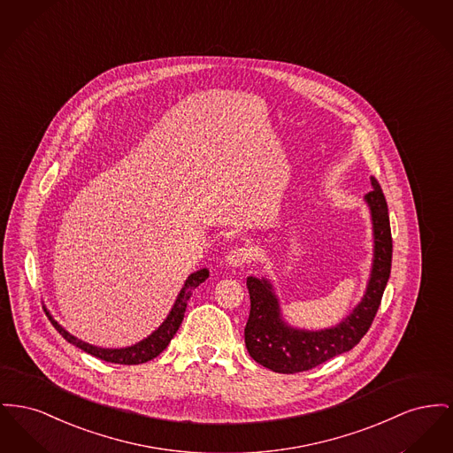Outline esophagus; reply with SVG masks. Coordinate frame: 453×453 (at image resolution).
<instances>
[{
    "instance_id": "1",
    "label": "esophagus",
    "mask_w": 453,
    "mask_h": 453,
    "mask_svg": "<svg viewBox=\"0 0 453 453\" xmlns=\"http://www.w3.org/2000/svg\"><path fill=\"white\" fill-rule=\"evenodd\" d=\"M251 260V251L248 248H233L227 255H226V264L229 266H242Z\"/></svg>"
}]
</instances>
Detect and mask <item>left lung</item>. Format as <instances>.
Returning <instances> with one entry per match:
<instances>
[{"label":"left lung","mask_w":453,"mask_h":453,"mask_svg":"<svg viewBox=\"0 0 453 453\" xmlns=\"http://www.w3.org/2000/svg\"><path fill=\"white\" fill-rule=\"evenodd\" d=\"M372 188L365 195L372 226L370 280L361 301L342 321L319 330L293 326L282 317L280 301L272 282L266 277L250 275L246 279L251 310L244 328V344L258 365L286 374L311 370L357 346L372 326L392 268V233L387 200L374 178Z\"/></svg>","instance_id":"8db88e82"}]
</instances>
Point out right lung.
Masks as SVG:
<instances>
[{"instance_id": "1", "label": "right lung", "mask_w": 453, "mask_h": 453, "mask_svg": "<svg viewBox=\"0 0 453 453\" xmlns=\"http://www.w3.org/2000/svg\"><path fill=\"white\" fill-rule=\"evenodd\" d=\"M207 277H209V268H200V270L189 273L187 280H185V286L181 288V291L178 294V297H176V301H174V304L169 311V315L160 323L159 328L154 330L149 337H145L143 341L136 342L134 346L119 347V349L92 346L88 342H83L81 339H77L70 332H66L50 315V311L46 315L51 319L54 328L63 335V339H66L70 344L79 347L81 350H85L87 354H92V356H96L103 361L114 363V365H142V363H147V361L157 357L160 352L169 346L171 339L174 337V334L178 332V328L183 321L189 296H191L195 288H198L202 282L207 280Z\"/></svg>"}]
</instances>
